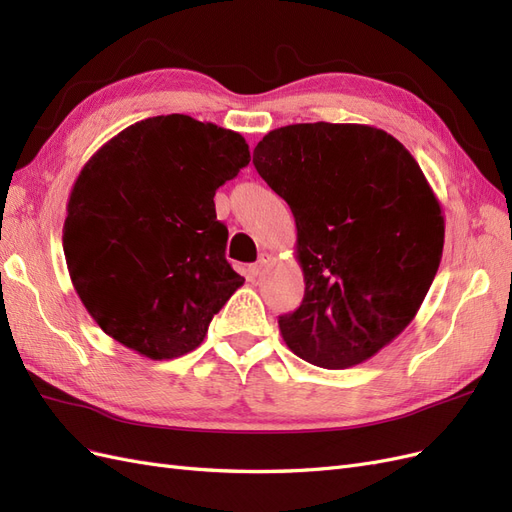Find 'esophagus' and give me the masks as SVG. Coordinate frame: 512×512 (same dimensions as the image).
Instances as JSON below:
<instances>
[{"instance_id": "1", "label": "esophagus", "mask_w": 512, "mask_h": 512, "mask_svg": "<svg viewBox=\"0 0 512 512\" xmlns=\"http://www.w3.org/2000/svg\"><path fill=\"white\" fill-rule=\"evenodd\" d=\"M269 262H271V254H260V256H258V260L254 262L252 273H254V275H260L262 271H265V267L269 265Z\"/></svg>"}]
</instances>
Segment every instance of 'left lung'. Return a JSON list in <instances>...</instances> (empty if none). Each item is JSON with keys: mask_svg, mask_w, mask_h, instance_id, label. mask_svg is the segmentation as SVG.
<instances>
[{"mask_svg": "<svg viewBox=\"0 0 512 512\" xmlns=\"http://www.w3.org/2000/svg\"><path fill=\"white\" fill-rule=\"evenodd\" d=\"M254 166L297 224L305 297L280 316L299 359L365 363L404 331L438 273L444 215L395 136L363 123H292L262 136Z\"/></svg>", "mask_w": 512, "mask_h": 512, "instance_id": "obj_1", "label": "left lung"}]
</instances>
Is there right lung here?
<instances>
[{
	"label": "right lung",
	"instance_id": "obj_1",
	"mask_svg": "<svg viewBox=\"0 0 512 512\" xmlns=\"http://www.w3.org/2000/svg\"><path fill=\"white\" fill-rule=\"evenodd\" d=\"M250 160L239 132L179 113L132 123L87 160L61 241L72 286L108 337L153 361L203 344L245 282L224 256L213 196Z\"/></svg>",
	"mask_w": 512,
	"mask_h": 512
}]
</instances>
